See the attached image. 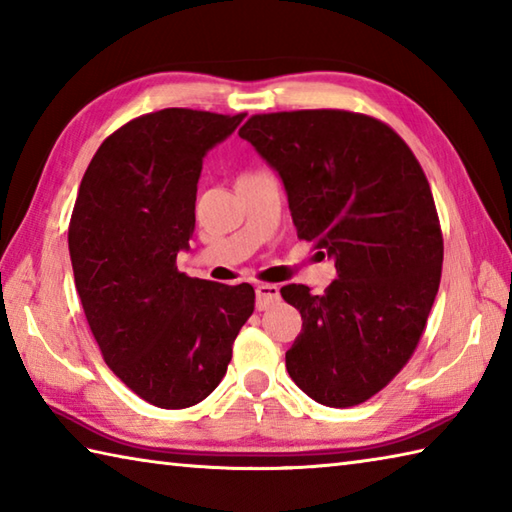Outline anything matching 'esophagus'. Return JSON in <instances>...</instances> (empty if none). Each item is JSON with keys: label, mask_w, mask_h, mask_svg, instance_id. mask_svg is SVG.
<instances>
[{"label": "esophagus", "mask_w": 512, "mask_h": 512, "mask_svg": "<svg viewBox=\"0 0 512 512\" xmlns=\"http://www.w3.org/2000/svg\"><path fill=\"white\" fill-rule=\"evenodd\" d=\"M255 295H257V302H255L257 310H266V308H270V306L279 302V286L259 284L255 288Z\"/></svg>", "instance_id": "1"}]
</instances>
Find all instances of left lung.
<instances>
[{"instance_id":"8db88e82","label":"left lung","mask_w":512,"mask_h":512,"mask_svg":"<svg viewBox=\"0 0 512 512\" xmlns=\"http://www.w3.org/2000/svg\"><path fill=\"white\" fill-rule=\"evenodd\" d=\"M239 137L282 179L299 239L337 268L324 295L282 288L304 319L288 375L324 406L362 404L406 366L442 279L424 170L393 128L348 110L253 115Z\"/></svg>"}]
</instances>
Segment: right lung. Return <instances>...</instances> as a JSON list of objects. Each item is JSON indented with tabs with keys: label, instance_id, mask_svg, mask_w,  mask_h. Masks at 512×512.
Masks as SVG:
<instances>
[{
	"label": "right lung",
	"instance_id": "add662e5",
	"mask_svg": "<svg viewBox=\"0 0 512 512\" xmlns=\"http://www.w3.org/2000/svg\"><path fill=\"white\" fill-rule=\"evenodd\" d=\"M242 119L164 108L124 124L90 159L70 217L75 286L104 362L159 408H188L213 393L253 315L250 284L177 270L195 230L204 157Z\"/></svg>",
	"mask_w": 512,
	"mask_h": 512
}]
</instances>
